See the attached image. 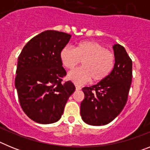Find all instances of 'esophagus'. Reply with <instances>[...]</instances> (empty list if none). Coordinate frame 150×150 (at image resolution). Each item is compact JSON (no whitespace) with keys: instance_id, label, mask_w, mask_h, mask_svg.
<instances>
[{"instance_id":"esophagus-1","label":"esophagus","mask_w":150,"mask_h":150,"mask_svg":"<svg viewBox=\"0 0 150 150\" xmlns=\"http://www.w3.org/2000/svg\"><path fill=\"white\" fill-rule=\"evenodd\" d=\"M75 86H76V90H77V91H79V90L81 89V87L79 86H77V85H76Z\"/></svg>"}]
</instances>
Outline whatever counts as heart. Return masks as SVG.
<instances>
[{
	"mask_svg": "<svg viewBox=\"0 0 150 150\" xmlns=\"http://www.w3.org/2000/svg\"><path fill=\"white\" fill-rule=\"evenodd\" d=\"M59 59L62 65L68 70L75 68L82 61L83 67L67 75V78L76 84L91 79L94 83L101 81L110 74L115 64L114 54L93 40L79 42L74 49L64 46L61 50Z\"/></svg>",
	"mask_w": 150,
	"mask_h": 150,
	"instance_id": "heart-1",
	"label": "heart"
}]
</instances>
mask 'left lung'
I'll use <instances>...</instances> for the list:
<instances>
[{
	"mask_svg": "<svg viewBox=\"0 0 150 150\" xmlns=\"http://www.w3.org/2000/svg\"><path fill=\"white\" fill-rule=\"evenodd\" d=\"M114 67L104 79L83 88L84 100L80 104L82 120L90 125H104L120 114L128 99L132 80V61L120 44L112 46Z\"/></svg>",
	"mask_w": 150,
	"mask_h": 150,
	"instance_id": "8db88e82",
	"label": "left lung"
}]
</instances>
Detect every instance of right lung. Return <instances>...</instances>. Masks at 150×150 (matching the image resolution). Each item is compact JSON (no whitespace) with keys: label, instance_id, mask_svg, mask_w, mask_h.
<instances>
[{"label":"right lung","instance_id":"add662e5","mask_svg":"<svg viewBox=\"0 0 150 150\" xmlns=\"http://www.w3.org/2000/svg\"><path fill=\"white\" fill-rule=\"evenodd\" d=\"M71 34L45 30L30 40L18 58L15 86L22 110L40 124L59 121L69 97L76 88L71 81L62 83L67 73L59 53Z\"/></svg>","mask_w":150,"mask_h":150}]
</instances>
